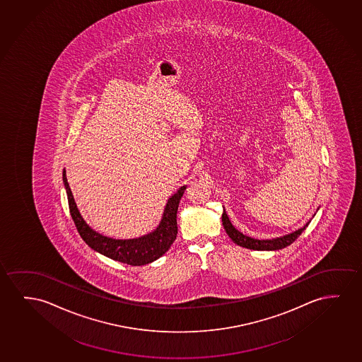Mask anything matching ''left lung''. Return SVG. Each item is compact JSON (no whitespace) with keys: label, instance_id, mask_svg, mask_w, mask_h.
<instances>
[{"label":"left lung","instance_id":"obj_1","mask_svg":"<svg viewBox=\"0 0 362 362\" xmlns=\"http://www.w3.org/2000/svg\"><path fill=\"white\" fill-rule=\"evenodd\" d=\"M222 223H223L226 233L229 235L230 240L235 242V245L253 250H279L291 245L303 233V230L308 227V224L310 223V221L303 228H299L289 235L273 238V240H255V238L240 233V230L235 229V226L230 223L226 211H223V214H222Z\"/></svg>","mask_w":362,"mask_h":362}]
</instances>
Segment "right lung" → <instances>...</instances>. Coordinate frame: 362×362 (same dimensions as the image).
I'll list each match as a JSON object with an SVG mask.
<instances>
[{
	"label": "right lung",
	"instance_id": "right-lung-1",
	"mask_svg": "<svg viewBox=\"0 0 362 362\" xmlns=\"http://www.w3.org/2000/svg\"><path fill=\"white\" fill-rule=\"evenodd\" d=\"M63 184L66 187L69 211L76 229L83 240L92 250L100 255H105L112 260L122 262L125 264L145 265L153 263V260L163 257L173 245L177 235L178 204L184 194L186 186H181L175 194L168 199V204L163 209V218L156 229L148 235H141L133 240H115L107 235L98 233L83 219L82 214L76 207V201L71 194V187L66 181V168L63 170Z\"/></svg>",
	"mask_w": 362,
	"mask_h": 362
}]
</instances>
